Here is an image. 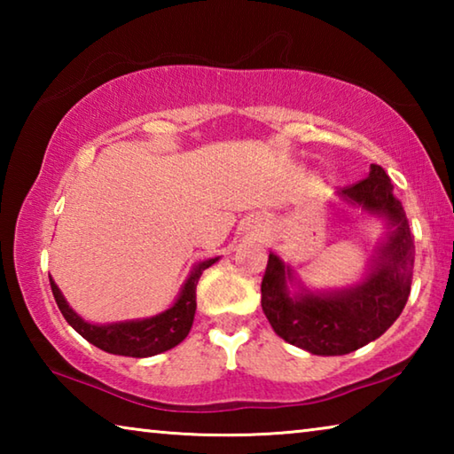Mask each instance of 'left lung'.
<instances>
[{"label": "left lung", "mask_w": 454, "mask_h": 454, "mask_svg": "<svg viewBox=\"0 0 454 454\" xmlns=\"http://www.w3.org/2000/svg\"><path fill=\"white\" fill-rule=\"evenodd\" d=\"M380 166L338 200L379 218L387 236L376 246L366 272L340 290H312L294 268L270 252L262 278V310L274 333L310 355L340 356L366 347L393 326L411 294L414 242L401 200Z\"/></svg>", "instance_id": "8db88e82"}]
</instances>
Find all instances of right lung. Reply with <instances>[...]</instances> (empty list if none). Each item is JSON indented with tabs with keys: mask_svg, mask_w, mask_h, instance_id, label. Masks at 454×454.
Returning a JSON list of instances; mask_svg holds the SVG:
<instances>
[{
	"mask_svg": "<svg viewBox=\"0 0 454 454\" xmlns=\"http://www.w3.org/2000/svg\"><path fill=\"white\" fill-rule=\"evenodd\" d=\"M220 256H214L208 260H200L192 266L188 278L182 284L178 298H176L170 309L148 318L107 322V325H94V322L83 320L66 301V296L61 294L51 276L50 284L58 309L64 314L67 325L86 338L88 342L104 352H110V355L145 358L178 347L188 336L196 314V284L206 268L216 264Z\"/></svg>",
	"mask_w": 454,
	"mask_h": 454,
	"instance_id": "1",
	"label": "right lung"
}]
</instances>
